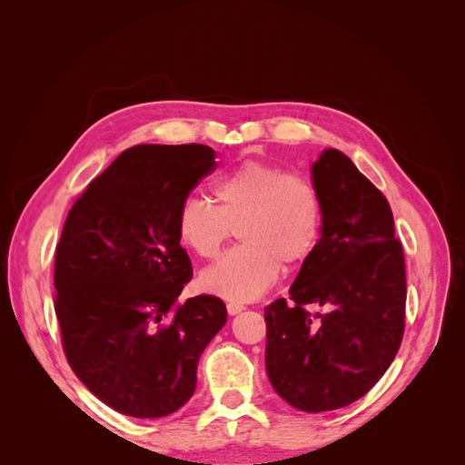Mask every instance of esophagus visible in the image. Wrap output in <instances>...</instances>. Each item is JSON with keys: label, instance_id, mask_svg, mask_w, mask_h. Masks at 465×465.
<instances>
[{"label": "esophagus", "instance_id": "obj_1", "mask_svg": "<svg viewBox=\"0 0 465 465\" xmlns=\"http://www.w3.org/2000/svg\"><path fill=\"white\" fill-rule=\"evenodd\" d=\"M242 311H246V306H244L242 302H234V301L227 302V312H229L231 316H236V314H241Z\"/></svg>", "mask_w": 465, "mask_h": 465}]
</instances>
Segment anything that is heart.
I'll return each instance as SVG.
<instances>
[{"label":"heart","mask_w":465,"mask_h":465,"mask_svg":"<svg viewBox=\"0 0 465 465\" xmlns=\"http://www.w3.org/2000/svg\"><path fill=\"white\" fill-rule=\"evenodd\" d=\"M215 203L188 195L178 207V236L195 256L213 260L236 229L242 244L202 275L205 291L227 301H254L281 273L316 252L323 229L318 188L277 164L244 161L213 184Z\"/></svg>","instance_id":"b5f03b06"}]
</instances>
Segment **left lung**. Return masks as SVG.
Segmentation results:
<instances>
[{
	"mask_svg": "<svg viewBox=\"0 0 465 465\" xmlns=\"http://www.w3.org/2000/svg\"><path fill=\"white\" fill-rule=\"evenodd\" d=\"M323 203L320 244L291 287L265 306V371L294 410H340L396 359L405 330V260L388 200L347 154L312 166ZM311 305L322 307L311 313Z\"/></svg>",
	"mask_w": 465,
	"mask_h": 465,
	"instance_id": "1",
	"label": "left lung"
}]
</instances>
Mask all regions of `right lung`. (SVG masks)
<instances>
[{
	"label": "right lung",
	"mask_w": 465,
	"mask_h": 465,
	"mask_svg": "<svg viewBox=\"0 0 465 465\" xmlns=\"http://www.w3.org/2000/svg\"><path fill=\"white\" fill-rule=\"evenodd\" d=\"M215 166L207 145H135L67 213L54 265L62 347L81 382L124 415L180 410L200 355L227 322L213 294L178 304L192 279L178 207Z\"/></svg>",
	"instance_id": "right-lung-1"
}]
</instances>
